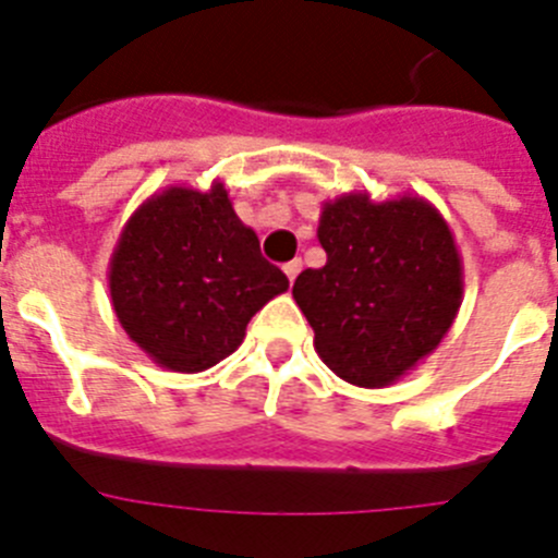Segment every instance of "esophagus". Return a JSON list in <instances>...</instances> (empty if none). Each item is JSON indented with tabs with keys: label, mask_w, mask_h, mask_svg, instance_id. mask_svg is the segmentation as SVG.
I'll list each match as a JSON object with an SVG mask.
<instances>
[{
	"label": "esophagus",
	"mask_w": 558,
	"mask_h": 558,
	"mask_svg": "<svg viewBox=\"0 0 558 558\" xmlns=\"http://www.w3.org/2000/svg\"><path fill=\"white\" fill-rule=\"evenodd\" d=\"M284 274H288V279L293 282L295 276L302 274V259H290V263H284Z\"/></svg>",
	"instance_id": "1"
}]
</instances>
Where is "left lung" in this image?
I'll use <instances>...</instances> for the list:
<instances>
[{
    "label": "left lung",
    "mask_w": 558,
    "mask_h": 558,
    "mask_svg": "<svg viewBox=\"0 0 558 558\" xmlns=\"http://www.w3.org/2000/svg\"><path fill=\"white\" fill-rule=\"evenodd\" d=\"M324 268H307L293 299L318 357L352 386L386 388L441 343L463 299L456 236L418 195L372 201L347 192L322 206Z\"/></svg>",
    "instance_id": "1"
}]
</instances>
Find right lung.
<instances>
[{"label":"right lung","mask_w":558,"mask_h":558,"mask_svg":"<svg viewBox=\"0 0 558 558\" xmlns=\"http://www.w3.org/2000/svg\"><path fill=\"white\" fill-rule=\"evenodd\" d=\"M113 313L161 368L195 374L229 357L256 310L288 290L236 218L223 181L167 186L122 229L108 263Z\"/></svg>","instance_id":"add662e5"}]
</instances>
